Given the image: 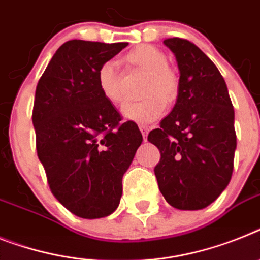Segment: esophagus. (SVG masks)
<instances>
[{
  "label": "esophagus",
  "mask_w": 260,
  "mask_h": 260,
  "mask_svg": "<svg viewBox=\"0 0 260 260\" xmlns=\"http://www.w3.org/2000/svg\"><path fill=\"white\" fill-rule=\"evenodd\" d=\"M140 131H141V134H143L144 141H145V140H147L148 131H149V126H148V125H144V124H141V125H140Z\"/></svg>",
  "instance_id": "esophagus-1"
}]
</instances>
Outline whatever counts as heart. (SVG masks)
Masks as SVG:
<instances>
[{"label": "heart", "instance_id": "b5f03b06", "mask_svg": "<svg viewBox=\"0 0 260 260\" xmlns=\"http://www.w3.org/2000/svg\"><path fill=\"white\" fill-rule=\"evenodd\" d=\"M124 60L131 69L145 73L140 93L144 99L128 103L123 115L137 124H149L160 119L167 103L176 100L180 91V78L176 70L168 64V56L160 49L150 45H140L128 51ZM96 82L100 92L113 106H123L126 100L124 75L113 60L103 62L98 69Z\"/></svg>", "mask_w": 260, "mask_h": 260}]
</instances>
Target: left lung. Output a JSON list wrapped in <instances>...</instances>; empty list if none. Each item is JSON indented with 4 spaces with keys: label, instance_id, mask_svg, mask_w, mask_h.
I'll return each instance as SVG.
<instances>
[{
    "label": "left lung",
    "instance_id": "left-lung-1",
    "mask_svg": "<svg viewBox=\"0 0 260 260\" xmlns=\"http://www.w3.org/2000/svg\"><path fill=\"white\" fill-rule=\"evenodd\" d=\"M164 43L177 59L180 91L172 112L148 135L161 154L154 174L168 204L200 210L214 202L231 180L234 108L223 76L200 47L184 38Z\"/></svg>",
    "mask_w": 260,
    "mask_h": 260
}]
</instances>
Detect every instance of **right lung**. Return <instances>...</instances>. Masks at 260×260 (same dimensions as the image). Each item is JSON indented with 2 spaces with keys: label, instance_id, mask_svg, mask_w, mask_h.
<instances>
[{
  "label": "right lung",
  "instance_id": "right-lung-1",
  "mask_svg": "<svg viewBox=\"0 0 260 260\" xmlns=\"http://www.w3.org/2000/svg\"><path fill=\"white\" fill-rule=\"evenodd\" d=\"M128 43L73 39L56 50L38 80L32 107L36 147L50 190L78 217L119 206L123 176L143 136L100 92L98 69Z\"/></svg>",
  "mask_w": 260,
  "mask_h": 260
}]
</instances>
